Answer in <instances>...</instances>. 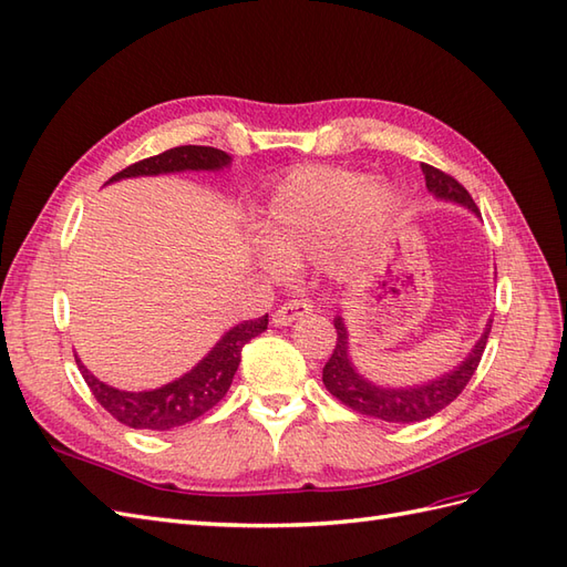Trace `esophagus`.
I'll use <instances>...</instances> for the list:
<instances>
[{"instance_id": "obj_1", "label": "esophagus", "mask_w": 567, "mask_h": 567, "mask_svg": "<svg viewBox=\"0 0 567 567\" xmlns=\"http://www.w3.org/2000/svg\"><path fill=\"white\" fill-rule=\"evenodd\" d=\"M311 311H313V307H311L309 299H289V301L282 303V307L275 309L272 323L275 326H289V323L299 321V318L309 316Z\"/></svg>"}]
</instances>
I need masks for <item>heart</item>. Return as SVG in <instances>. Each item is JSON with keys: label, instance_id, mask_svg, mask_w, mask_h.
I'll use <instances>...</instances> for the list:
<instances>
[{"label": "heart", "instance_id": "obj_1", "mask_svg": "<svg viewBox=\"0 0 567 567\" xmlns=\"http://www.w3.org/2000/svg\"><path fill=\"white\" fill-rule=\"evenodd\" d=\"M400 200L367 172L299 167L282 177L258 215L260 264L270 270L326 256L340 280L359 278L395 227Z\"/></svg>", "mask_w": 567, "mask_h": 567}]
</instances>
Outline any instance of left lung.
Returning <instances> with one entry per match:
<instances>
[{"label":"left lung","instance_id":"left-lung-1","mask_svg":"<svg viewBox=\"0 0 567 567\" xmlns=\"http://www.w3.org/2000/svg\"><path fill=\"white\" fill-rule=\"evenodd\" d=\"M422 172L426 177L429 194H433L435 198L445 203H457V206L467 208L476 217H482L476 203L467 194V188L450 177V174L424 163H422ZM332 323H336V330H338V344L323 367V383L330 393L359 414L383 419V422H390V424H416L445 410L447 404L462 393L464 385L470 383L478 361H482L493 321L488 318L482 338L474 342L470 354L464 357L457 367L445 371L443 375H435L431 381L404 385V388L381 385L367 379V375L361 373L352 361L350 330L344 326V318L336 316V321Z\"/></svg>","mask_w":567,"mask_h":567}]
</instances>
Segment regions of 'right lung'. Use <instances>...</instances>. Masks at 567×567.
<instances>
[{"mask_svg":"<svg viewBox=\"0 0 567 567\" xmlns=\"http://www.w3.org/2000/svg\"><path fill=\"white\" fill-rule=\"evenodd\" d=\"M229 165L231 155H227L225 151L210 148V145H179V148H169L159 155L145 157L136 165H128L126 169L114 174L107 184L134 177H159V174L177 172H220ZM266 328L268 313L256 318V321L237 323L210 347V352L192 371H186L179 379L165 385L153 390H138V393L103 383L81 364L79 354L76 364L95 400L117 422L132 429L169 431L174 426L194 422V419L213 410L225 398L241 361V347L260 336Z\"/></svg>","mask_w":567,"mask_h":567,"instance_id":"obj_1","label":"right lung"}]
</instances>
